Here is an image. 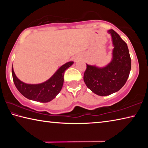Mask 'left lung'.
Returning a JSON list of instances; mask_svg holds the SVG:
<instances>
[{
  "mask_svg": "<svg viewBox=\"0 0 148 148\" xmlns=\"http://www.w3.org/2000/svg\"><path fill=\"white\" fill-rule=\"evenodd\" d=\"M108 32L112 35L114 46L112 61L104 68L87 64L84 75L87 87L100 96H107L121 89L131 69V59L127 44L113 29Z\"/></svg>",
  "mask_w": 148,
  "mask_h": 148,
  "instance_id": "obj_1",
  "label": "left lung"
}]
</instances>
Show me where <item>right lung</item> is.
I'll return each instance as SVG.
<instances>
[{
    "label": "right lung",
    "mask_w": 148,
    "mask_h": 148,
    "mask_svg": "<svg viewBox=\"0 0 148 148\" xmlns=\"http://www.w3.org/2000/svg\"><path fill=\"white\" fill-rule=\"evenodd\" d=\"M73 64V62H69L60 67L58 71L53 74L51 78L40 84H27L17 78L12 67V73L14 83L17 90L28 99L32 101L47 102L56 97L63 86L64 73Z\"/></svg>",
    "instance_id": "right-lung-1"
}]
</instances>
